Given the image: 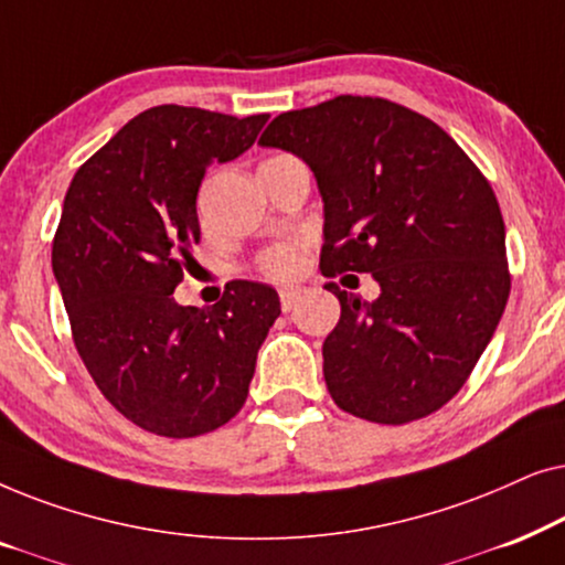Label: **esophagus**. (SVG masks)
<instances>
[{
    "label": "esophagus",
    "instance_id": "1",
    "mask_svg": "<svg viewBox=\"0 0 565 565\" xmlns=\"http://www.w3.org/2000/svg\"><path fill=\"white\" fill-rule=\"evenodd\" d=\"M300 296H303V292L292 290V288L280 290V306H282V311H285V313L292 311V308H296V306L300 303Z\"/></svg>",
    "mask_w": 565,
    "mask_h": 565
}]
</instances>
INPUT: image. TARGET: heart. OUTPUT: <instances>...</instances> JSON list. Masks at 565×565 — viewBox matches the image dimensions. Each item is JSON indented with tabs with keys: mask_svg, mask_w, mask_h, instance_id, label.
<instances>
[{
	"mask_svg": "<svg viewBox=\"0 0 565 565\" xmlns=\"http://www.w3.org/2000/svg\"><path fill=\"white\" fill-rule=\"evenodd\" d=\"M300 267H303V249L296 244H277L259 257L262 273L269 277H277V280L292 277Z\"/></svg>",
	"mask_w": 565,
	"mask_h": 565,
	"instance_id": "b5f03b06",
	"label": "heart"
}]
</instances>
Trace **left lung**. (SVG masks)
Here are the masks:
<instances>
[{
	"instance_id": "8db88e82",
	"label": "left lung",
	"mask_w": 565,
	"mask_h": 565,
	"mask_svg": "<svg viewBox=\"0 0 565 565\" xmlns=\"http://www.w3.org/2000/svg\"><path fill=\"white\" fill-rule=\"evenodd\" d=\"M311 167L323 200L321 273H370L373 303L342 306L323 342L339 408L406 424L443 408L473 373L512 277L491 184L437 122L383 97L339 95L277 115L259 138Z\"/></svg>"
}]
</instances>
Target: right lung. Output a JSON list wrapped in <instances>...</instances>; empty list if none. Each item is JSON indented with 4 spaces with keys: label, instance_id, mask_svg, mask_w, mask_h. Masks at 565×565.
I'll return each instance as SVG.
<instances>
[{
    "label": "right lung",
    "instance_id": "right-lung-1",
    "mask_svg": "<svg viewBox=\"0 0 565 565\" xmlns=\"http://www.w3.org/2000/svg\"><path fill=\"white\" fill-rule=\"evenodd\" d=\"M267 118L151 107L68 184L51 265L76 352L103 396L159 437H198L234 419L280 316L262 282H228L205 308L172 296L200 242L207 164L242 157Z\"/></svg>",
    "mask_w": 565,
    "mask_h": 565
}]
</instances>
